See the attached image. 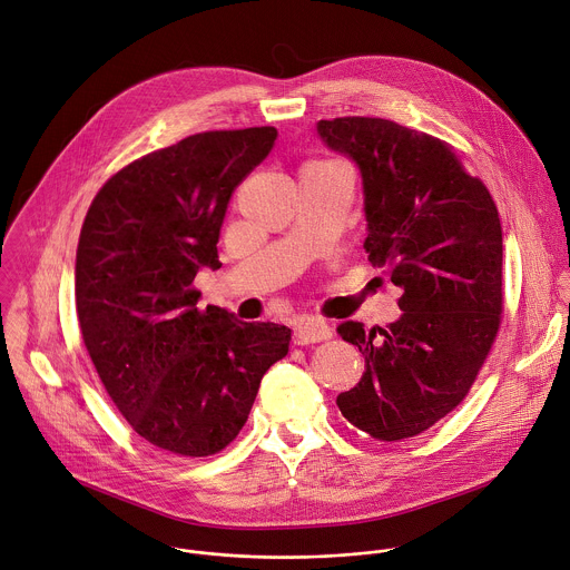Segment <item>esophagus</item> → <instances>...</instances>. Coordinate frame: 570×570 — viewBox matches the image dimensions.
<instances>
[{
	"label": "esophagus",
	"mask_w": 570,
	"mask_h": 570,
	"mask_svg": "<svg viewBox=\"0 0 570 570\" xmlns=\"http://www.w3.org/2000/svg\"><path fill=\"white\" fill-rule=\"evenodd\" d=\"M333 335V331L320 322V320H313V317H304L295 324L293 328V342L297 346H304V344H315V342H324Z\"/></svg>",
	"instance_id": "esophagus-1"
}]
</instances>
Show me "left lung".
<instances>
[{"mask_svg": "<svg viewBox=\"0 0 570 570\" xmlns=\"http://www.w3.org/2000/svg\"><path fill=\"white\" fill-rule=\"evenodd\" d=\"M322 140L362 174L368 262L403 288L401 320L337 326L366 362L337 396L342 416L377 441L423 434L468 396L503 313L499 210L454 147L385 118L320 120Z\"/></svg>", "mask_w": 570, "mask_h": 570, "instance_id": "obj_1", "label": "left lung"}]
</instances>
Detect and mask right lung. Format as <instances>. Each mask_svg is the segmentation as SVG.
Segmentation results:
<instances>
[{"mask_svg": "<svg viewBox=\"0 0 570 570\" xmlns=\"http://www.w3.org/2000/svg\"><path fill=\"white\" fill-rule=\"evenodd\" d=\"M275 127L187 136L118 169L94 197L76 253V311L100 381L151 445L213 456L248 421L291 328L199 308L197 273L219 268L235 187L268 156Z\"/></svg>", "mask_w": 570, "mask_h": 570, "instance_id": "right-lung-1", "label": "right lung"}]
</instances>
